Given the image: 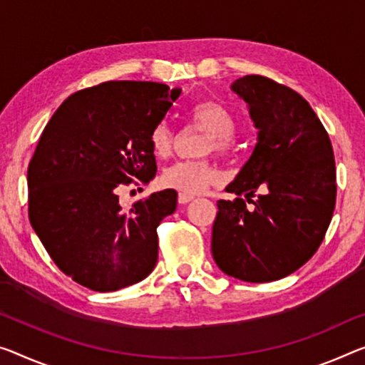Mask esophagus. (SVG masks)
Here are the masks:
<instances>
[{
    "label": "esophagus",
    "instance_id": "obj_1",
    "mask_svg": "<svg viewBox=\"0 0 365 365\" xmlns=\"http://www.w3.org/2000/svg\"><path fill=\"white\" fill-rule=\"evenodd\" d=\"M194 199V195H190V194H184V192H181L178 195V202L179 204H187V202H190Z\"/></svg>",
    "mask_w": 365,
    "mask_h": 365
}]
</instances>
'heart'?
<instances>
[{"label": "heart", "mask_w": 365, "mask_h": 365, "mask_svg": "<svg viewBox=\"0 0 365 365\" xmlns=\"http://www.w3.org/2000/svg\"><path fill=\"white\" fill-rule=\"evenodd\" d=\"M192 120L205 132H209L204 151L227 153L237 132V117L227 106L217 101H204L194 106ZM150 143L155 155L168 156L173 148V130L168 122H160L150 135ZM218 173L209 160H184L165 168L161 173V184L184 194L202 192L215 182Z\"/></svg>", "instance_id": "b5f03b06"}]
</instances>
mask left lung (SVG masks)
<instances>
[{"label": "left lung", "instance_id": "8db88e82", "mask_svg": "<svg viewBox=\"0 0 365 365\" xmlns=\"http://www.w3.org/2000/svg\"><path fill=\"white\" fill-rule=\"evenodd\" d=\"M232 91L248 104L257 142L225 189L237 197L217 202L212 256L227 276L271 282L295 272L322 245L336 204L333 147L294 89L246 75Z\"/></svg>", "mask_w": 365, "mask_h": 365}]
</instances>
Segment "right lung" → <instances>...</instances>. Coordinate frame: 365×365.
<instances>
[{
	"instance_id": "right-lung-1",
	"label": "right lung",
	"mask_w": 365,
	"mask_h": 365,
	"mask_svg": "<svg viewBox=\"0 0 365 365\" xmlns=\"http://www.w3.org/2000/svg\"><path fill=\"white\" fill-rule=\"evenodd\" d=\"M179 96L160 83H101L65 99L43 128L27 170L29 220L75 282L112 292L155 269L156 228L176 210L178 192H153L128 210L119 192L155 178L151 130Z\"/></svg>"
}]
</instances>
